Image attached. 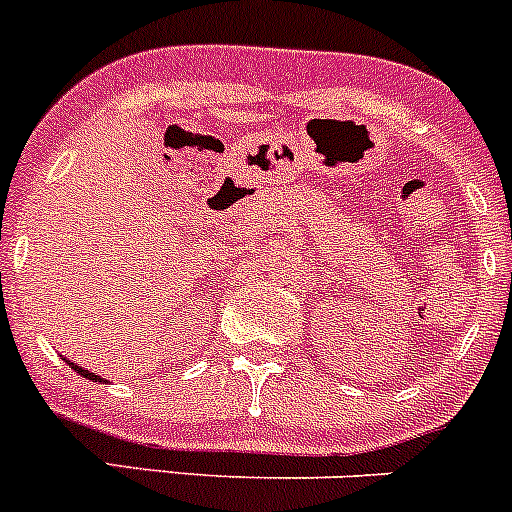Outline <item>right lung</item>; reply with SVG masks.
<instances>
[{"label":"right lung","instance_id":"right-lung-1","mask_svg":"<svg viewBox=\"0 0 512 512\" xmlns=\"http://www.w3.org/2000/svg\"><path fill=\"white\" fill-rule=\"evenodd\" d=\"M67 364H70L72 369H75L77 374H80V377H85V379H92V382H105V379L100 377V374H95V372H90V369H85V367H80V364H75V362H70V359H65Z\"/></svg>","mask_w":512,"mask_h":512}]
</instances>
